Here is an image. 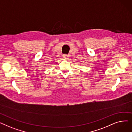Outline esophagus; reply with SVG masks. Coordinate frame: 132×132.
<instances>
[{
    "mask_svg": "<svg viewBox=\"0 0 132 132\" xmlns=\"http://www.w3.org/2000/svg\"><path fill=\"white\" fill-rule=\"evenodd\" d=\"M69 57V55L67 54H63L62 55V58H63L64 59H67Z\"/></svg>",
    "mask_w": 132,
    "mask_h": 132,
    "instance_id": "34e87169",
    "label": "esophagus"
}]
</instances>
